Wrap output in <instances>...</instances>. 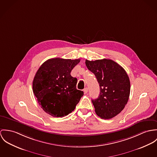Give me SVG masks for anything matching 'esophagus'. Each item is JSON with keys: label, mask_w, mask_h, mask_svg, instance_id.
I'll list each match as a JSON object with an SVG mask.
<instances>
[{"label": "esophagus", "mask_w": 157, "mask_h": 157, "mask_svg": "<svg viewBox=\"0 0 157 157\" xmlns=\"http://www.w3.org/2000/svg\"><path fill=\"white\" fill-rule=\"evenodd\" d=\"M83 91H84V92L85 93H87V92H88V88H87V87L85 88L83 90Z\"/></svg>", "instance_id": "1"}]
</instances>
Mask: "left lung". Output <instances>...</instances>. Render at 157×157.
Returning <instances> with one entry per match:
<instances>
[{
  "label": "left lung",
  "instance_id": "8db88e82",
  "mask_svg": "<svg viewBox=\"0 0 157 157\" xmlns=\"http://www.w3.org/2000/svg\"><path fill=\"white\" fill-rule=\"evenodd\" d=\"M88 69L93 73L100 86L99 97L91 100L95 113L102 119H109L119 114L127 104L130 81L126 71L109 59L86 60Z\"/></svg>",
  "mask_w": 157,
  "mask_h": 157
}]
</instances>
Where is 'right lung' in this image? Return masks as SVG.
<instances>
[{
	"instance_id": "add662e5",
	"label": "right lung",
	"mask_w": 157,
	"mask_h": 157,
	"mask_svg": "<svg viewBox=\"0 0 157 157\" xmlns=\"http://www.w3.org/2000/svg\"><path fill=\"white\" fill-rule=\"evenodd\" d=\"M79 62V59H49L35 74L33 88L36 101L41 108L53 117L68 115L84 95L82 91L76 89L77 79L70 75Z\"/></svg>"
}]
</instances>
